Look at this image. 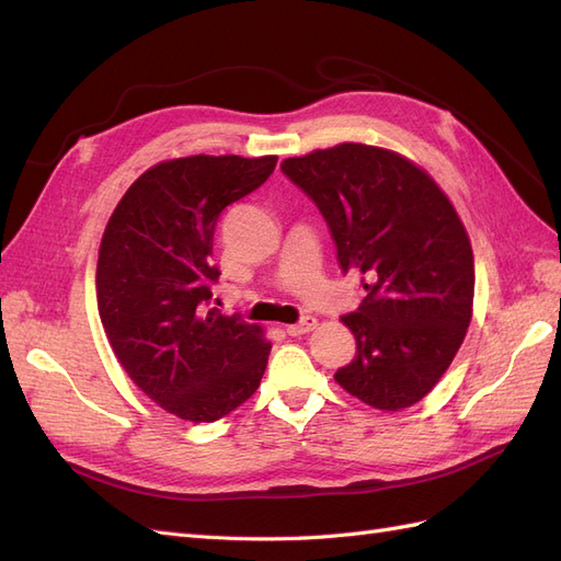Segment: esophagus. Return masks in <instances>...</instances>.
Listing matches in <instances>:
<instances>
[{
    "instance_id": "obj_1",
    "label": "esophagus",
    "mask_w": 561,
    "mask_h": 561,
    "mask_svg": "<svg viewBox=\"0 0 561 561\" xmlns=\"http://www.w3.org/2000/svg\"><path fill=\"white\" fill-rule=\"evenodd\" d=\"M316 325H318V320L313 316H307V318H301L299 322H295V325H287V334H290V336L309 334L311 330H316Z\"/></svg>"
}]
</instances>
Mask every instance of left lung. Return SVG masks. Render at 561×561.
Here are the masks:
<instances>
[{
    "label": "left lung",
    "mask_w": 561,
    "mask_h": 561,
    "mask_svg": "<svg viewBox=\"0 0 561 561\" xmlns=\"http://www.w3.org/2000/svg\"><path fill=\"white\" fill-rule=\"evenodd\" d=\"M283 175L325 217L344 274L367 297L342 320L355 358L336 369L351 396L398 412L426 398L472 316L468 233L443 190L396 151L344 142L285 159Z\"/></svg>",
    "instance_id": "left-lung-1"
}]
</instances>
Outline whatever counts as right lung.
I'll return each instance as SVG.
<instances>
[{
  "label": "right lung",
  "mask_w": 561,
  "mask_h": 561,
  "mask_svg": "<svg viewBox=\"0 0 561 561\" xmlns=\"http://www.w3.org/2000/svg\"><path fill=\"white\" fill-rule=\"evenodd\" d=\"M278 157H186L149 168L114 208L98 254V311L118 363L184 421L227 416L257 390L271 344L210 307L222 210L262 186Z\"/></svg>",
  "instance_id": "obj_1"
}]
</instances>
